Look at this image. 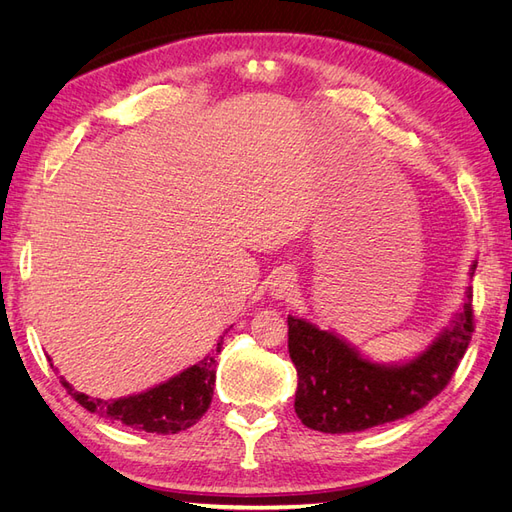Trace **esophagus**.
I'll list each match as a JSON object with an SVG mask.
<instances>
[{
    "label": "esophagus",
    "instance_id": "1",
    "mask_svg": "<svg viewBox=\"0 0 512 512\" xmlns=\"http://www.w3.org/2000/svg\"><path fill=\"white\" fill-rule=\"evenodd\" d=\"M297 290V275L290 269H280L271 280V294L275 299L290 297V294Z\"/></svg>",
    "mask_w": 512,
    "mask_h": 512
}]
</instances>
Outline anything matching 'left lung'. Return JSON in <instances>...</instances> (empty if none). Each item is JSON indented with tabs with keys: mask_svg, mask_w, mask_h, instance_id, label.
<instances>
[{
	"mask_svg": "<svg viewBox=\"0 0 512 512\" xmlns=\"http://www.w3.org/2000/svg\"><path fill=\"white\" fill-rule=\"evenodd\" d=\"M476 271V262L470 275ZM463 312L412 361L371 363L331 331L288 316V352L297 367L294 412L322 433L365 431L427 406L451 382L474 333L472 288Z\"/></svg>",
	"mask_w": 512,
	"mask_h": 512,
	"instance_id": "1",
	"label": "left lung"
}]
</instances>
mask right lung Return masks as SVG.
I'll return each instance as SVG.
<instances>
[{"instance_id":"add662e5","label":"right lung","mask_w":512,"mask_h":512,"mask_svg":"<svg viewBox=\"0 0 512 512\" xmlns=\"http://www.w3.org/2000/svg\"><path fill=\"white\" fill-rule=\"evenodd\" d=\"M222 344L224 337L218 339V346L203 361L183 369L175 378L153 386L145 393L130 397L96 399L74 391L64 378H61V384L66 386L74 401H79L85 410L106 418V421L168 436V433H179L196 425L200 416L207 412L213 397L215 361L222 352Z\"/></svg>"}]
</instances>
